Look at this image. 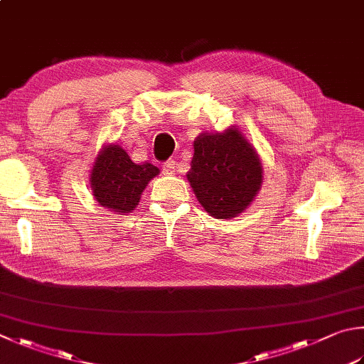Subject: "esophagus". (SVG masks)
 Masks as SVG:
<instances>
[{"instance_id":"esophagus-1","label":"esophagus","mask_w":364,"mask_h":364,"mask_svg":"<svg viewBox=\"0 0 364 364\" xmlns=\"http://www.w3.org/2000/svg\"><path fill=\"white\" fill-rule=\"evenodd\" d=\"M163 171H164V174L173 176L176 173V161L174 160H168L166 163H163Z\"/></svg>"}]
</instances>
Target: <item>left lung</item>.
Segmentation results:
<instances>
[{
    "label": "left lung",
    "instance_id": "8db88e82",
    "mask_svg": "<svg viewBox=\"0 0 364 364\" xmlns=\"http://www.w3.org/2000/svg\"><path fill=\"white\" fill-rule=\"evenodd\" d=\"M193 149L187 181L196 200L214 218L241 215L262 190L263 164L257 149L236 125L198 134Z\"/></svg>",
    "mask_w": 364,
    "mask_h": 364
}]
</instances>
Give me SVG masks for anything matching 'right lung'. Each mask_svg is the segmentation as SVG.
I'll return each instance as SVG.
<instances>
[{
    "mask_svg": "<svg viewBox=\"0 0 364 364\" xmlns=\"http://www.w3.org/2000/svg\"><path fill=\"white\" fill-rule=\"evenodd\" d=\"M160 174L152 163H134L115 142L102 146L90 171L93 198L102 208L120 215L133 212L147 183Z\"/></svg>",
    "mask_w": 364,
    "mask_h": 364,
    "instance_id": "right-lung-1",
    "label": "right lung"
}]
</instances>
